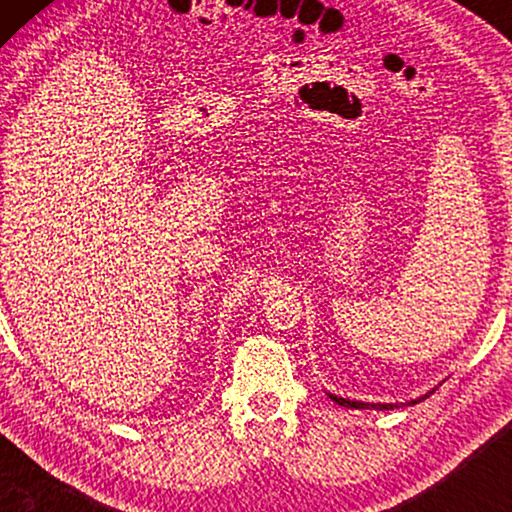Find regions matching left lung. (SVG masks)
<instances>
[{
  "label": "left lung",
  "instance_id": "8db88e82",
  "mask_svg": "<svg viewBox=\"0 0 512 512\" xmlns=\"http://www.w3.org/2000/svg\"><path fill=\"white\" fill-rule=\"evenodd\" d=\"M328 398H331V401H335L338 405H345V408H352V410H394V408H398V403H361V401H349V398H340V396H333V394H328ZM426 396H422V398H417V401H410L408 405H415V403H419V401H424Z\"/></svg>",
  "mask_w": 512,
  "mask_h": 512
}]
</instances>
